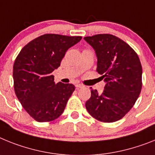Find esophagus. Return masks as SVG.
<instances>
[{
  "mask_svg": "<svg viewBox=\"0 0 155 155\" xmlns=\"http://www.w3.org/2000/svg\"><path fill=\"white\" fill-rule=\"evenodd\" d=\"M82 87H83V85H82V84H76V89L82 88Z\"/></svg>",
  "mask_w": 155,
  "mask_h": 155,
  "instance_id": "34e87169",
  "label": "esophagus"
}]
</instances>
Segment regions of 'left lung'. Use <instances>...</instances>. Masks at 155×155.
<instances>
[{
  "label": "left lung",
  "instance_id": "left-lung-1",
  "mask_svg": "<svg viewBox=\"0 0 155 155\" xmlns=\"http://www.w3.org/2000/svg\"><path fill=\"white\" fill-rule=\"evenodd\" d=\"M84 40L92 46L97 57V72L106 82L98 94L91 89L86 108L97 120L114 122L134 107L142 88V66L133 48L111 34H97Z\"/></svg>",
  "mask_w": 155,
  "mask_h": 155
}]
</instances>
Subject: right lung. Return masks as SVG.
Masks as SVG:
<instances>
[{"mask_svg":"<svg viewBox=\"0 0 155 155\" xmlns=\"http://www.w3.org/2000/svg\"><path fill=\"white\" fill-rule=\"evenodd\" d=\"M81 39L44 34L24 46L15 58V93L24 109L37 122L53 121L64 111L75 86L60 82L55 84L51 73L60 66L68 48Z\"/></svg>","mask_w":155,"mask_h":155,"instance_id":"add662e5","label":"right lung"}]
</instances>
